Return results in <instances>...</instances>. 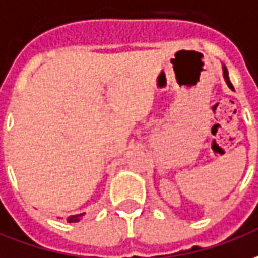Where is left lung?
Returning a JSON list of instances; mask_svg holds the SVG:
<instances>
[{
    "instance_id": "left-lung-1",
    "label": "left lung",
    "mask_w": 258,
    "mask_h": 258,
    "mask_svg": "<svg viewBox=\"0 0 258 258\" xmlns=\"http://www.w3.org/2000/svg\"><path fill=\"white\" fill-rule=\"evenodd\" d=\"M223 78H225V81H226V84H228V86H229L230 89L233 91V85L230 84V79H229V74H228V70H226V67L223 66Z\"/></svg>"
}]
</instances>
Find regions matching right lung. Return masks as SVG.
Instances as JSON below:
<instances>
[{
  "mask_svg": "<svg viewBox=\"0 0 258 258\" xmlns=\"http://www.w3.org/2000/svg\"><path fill=\"white\" fill-rule=\"evenodd\" d=\"M82 215H84V214H79V215H73V217L67 218V221H68V222H78L79 218L82 217Z\"/></svg>",
  "mask_w": 258,
  "mask_h": 258,
  "instance_id": "1",
  "label": "right lung"
}]
</instances>
